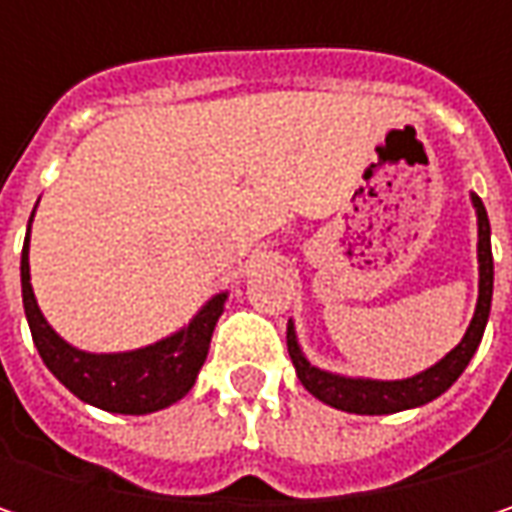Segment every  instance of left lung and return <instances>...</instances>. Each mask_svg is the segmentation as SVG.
<instances>
[{"instance_id": "left-lung-1", "label": "left lung", "mask_w": 512, "mask_h": 512, "mask_svg": "<svg viewBox=\"0 0 512 512\" xmlns=\"http://www.w3.org/2000/svg\"><path fill=\"white\" fill-rule=\"evenodd\" d=\"M471 204L477 210V263H480V293H477V308L471 317V326L465 329V338L442 358L439 364L427 367L424 373L412 379H397V382H379V379H353V376H338L329 370L314 367L302 356L293 323H287V353L296 367L299 382L323 403L341 409V412H356V415H391L403 409L424 406L445 394L460 373L468 367L474 350L480 347L486 320H489V305H492V243H489V216L486 207L477 195H471Z\"/></svg>"}]
</instances>
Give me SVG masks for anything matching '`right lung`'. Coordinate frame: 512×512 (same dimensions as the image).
<instances>
[{
  "label": "right lung",
  "mask_w": 512,
  "mask_h": 512,
  "mask_svg": "<svg viewBox=\"0 0 512 512\" xmlns=\"http://www.w3.org/2000/svg\"><path fill=\"white\" fill-rule=\"evenodd\" d=\"M32 225V219H29ZM20 281H23V308L32 329V341L52 376L70 388L79 400L118 412V415H148L177 403L192 385L207 358L210 338L216 320L222 317L228 293L213 296L186 329L162 338L151 347L133 353H82L61 341L52 326L44 320L32 281H29V234L23 243L20 260Z\"/></svg>",
  "instance_id": "right-lung-1"
}]
</instances>
